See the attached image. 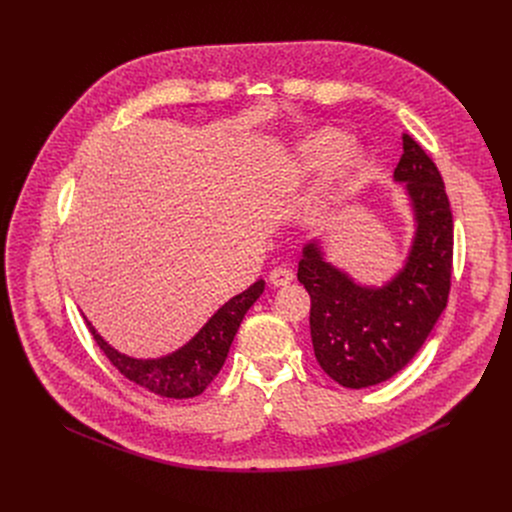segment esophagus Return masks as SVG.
<instances>
[{"instance_id":"1","label":"esophagus","mask_w":512,"mask_h":512,"mask_svg":"<svg viewBox=\"0 0 512 512\" xmlns=\"http://www.w3.org/2000/svg\"><path fill=\"white\" fill-rule=\"evenodd\" d=\"M294 281V273H291L289 269L285 267H275L269 271V283L275 285V287H281V285H287Z\"/></svg>"}]
</instances>
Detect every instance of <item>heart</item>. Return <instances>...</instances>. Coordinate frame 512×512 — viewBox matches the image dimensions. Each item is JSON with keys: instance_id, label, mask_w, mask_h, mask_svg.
Wrapping results in <instances>:
<instances>
[{"instance_id": "1", "label": "heart", "mask_w": 512, "mask_h": 512, "mask_svg": "<svg viewBox=\"0 0 512 512\" xmlns=\"http://www.w3.org/2000/svg\"><path fill=\"white\" fill-rule=\"evenodd\" d=\"M352 137L336 127H322L302 137L289 152L277 172L279 188L296 192L308 188L312 182L326 176L333 166L324 188V202H338L346 196L350 184L364 166L360 150H350Z\"/></svg>"}]
</instances>
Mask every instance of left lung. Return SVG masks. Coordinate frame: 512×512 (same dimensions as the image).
<instances>
[{
    "mask_svg": "<svg viewBox=\"0 0 512 512\" xmlns=\"http://www.w3.org/2000/svg\"><path fill=\"white\" fill-rule=\"evenodd\" d=\"M393 180L405 186L415 233L403 267L387 283L379 287L354 281L326 259L318 239L304 245L298 265V279L312 300L316 360L346 389L373 387L397 375L448 304L452 210L440 172L407 133Z\"/></svg>",
    "mask_w": 512,
    "mask_h": 512,
    "instance_id": "left-lung-1",
    "label": "left lung"
}]
</instances>
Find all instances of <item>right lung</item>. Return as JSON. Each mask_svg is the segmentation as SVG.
I'll return each instance as SVG.
<instances>
[{
    "instance_id": "add662e5",
    "label": "right lung",
    "mask_w": 512,
    "mask_h": 512,
    "mask_svg": "<svg viewBox=\"0 0 512 512\" xmlns=\"http://www.w3.org/2000/svg\"><path fill=\"white\" fill-rule=\"evenodd\" d=\"M263 289L265 281H255L243 294L218 308L182 348L158 358H133L115 350L95 326L85 320L93 338L123 377L160 397L190 399L200 395L223 369L235 334Z\"/></svg>"
}]
</instances>
